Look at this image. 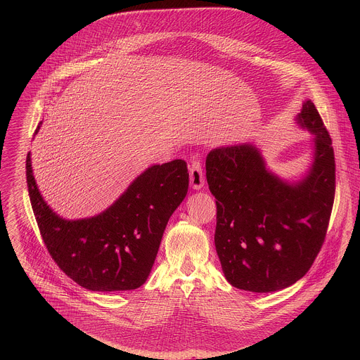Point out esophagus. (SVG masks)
Listing matches in <instances>:
<instances>
[{
    "label": "esophagus",
    "mask_w": 360,
    "mask_h": 360,
    "mask_svg": "<svg viewBox=\"0 0 360 360\" xmlns=\"http://www.w3.org/2000/svg\"><path fill=\"white\" fill-rule=\"evenodd\" d=\"M190 184L194 190H200L205 184V176L202 170V163L198 158H194L190 165Z\"/></svg>",
    "instance_id": "1"
}]
</instances>
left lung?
I'll list each match as a JSON object with an SVG mask.
<instances>
[{
    "label": "left lung",
    "instance_id": "obj_1",
    "mask_svg": "<svg viewBox=\"0 0 360 360\" xmlns=\"http://www.w3.org/2000/svg\"><path fill=\"white\" fill-rule=\"evenodd\" d=\"M297 123L314 136L310 169L297 183L271 173L252 144L219 147L206 156L217 209L216 252L236 288L273 292L292 285L324 243L335 194L333 143L310 100Z\"/></svg>",
    "mask_w": 360,
    "mask_h": 360
}]
</instances>
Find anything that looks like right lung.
Listing matches in <instances>:
<instances>
[{
    "label": "right lung",
    "instance_id": "add662e5",
    "mask_svg": "<svg viewBox=\"0 0 360 360\" xmlns=\"http://www.w3.org/2000/svg\"><path fill=\"white\" fill-rule=\"evenodd\" d=\"M26 179L32 207L52 259L79 285L101 292L136 290L147 281L166 224L188 190L187 163L174 159L148 167L100 214L66 220L43 200L30 153Z\"/></svg>",
    "mask_w": 360,
    "mask_h": 360
}]
</instances>
